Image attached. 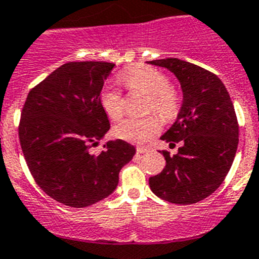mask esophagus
<instances>
[{
	"label": "esophagus",
	"instance_id": "esophagus-1",
	"mask_svg": "<svg viewBox=\"0 0 259 259\" xmlns=\"http://www.w3.org/2000/svg\"><path fill=\"white\" fill-rule=\"evenodd\" d=\"M136 151H137V154H145V153H148L149 149L148 148H144V146H137Z\"/></svg>",
	"mask_w": 259,
	"mask_h": 259
}]
</instances>
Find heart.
I'll use <instances>...</instances> for the list:
<instances>
[{
  "label": "heart",
  "mask_w": 259,
  "mask_h": 259,
  "mask_svg": "<svg viewBox=\"0 0 259 259\" xmlns=\"http://www.w3.org/2000/svg\"><path fill=\"white\" fill-rule=\"evenodd\" d=\"M125 86L131 90H141L150 95L149 110L158 111L165 118L172 117L179 108V95L169 87V79L164 73L150 66H135L123 77ZM100 103L105 113L114 120L124 114V99L119 89L108 86L101 91ZM162 122L156 115L146 118H127L114 127L118 139L135 144H144L159 134Z\"/></svg>",
  "instance_id": "obj_1"
}]
</instances>
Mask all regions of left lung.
Masks as SVG:
<instances>
[{"label":"left lung","instance_id":"left-lung-1","mask_svg":"<svg viewBox=\"0 0 259 259\" xmlns=\"http://www.w3.org/2000/svg\"><path fill=\"white\" fill-rule=\"evenodd\" d=\"M176 75L182 105L160 139L181 142L176 155L163 151L165 167L149 179L156 196L169 203L194 204L224 182L239 144V124L226 87L215 74L176 58L148 61Z\"/></svg>","mask_w":259,"mask_h":259}]
</instances>
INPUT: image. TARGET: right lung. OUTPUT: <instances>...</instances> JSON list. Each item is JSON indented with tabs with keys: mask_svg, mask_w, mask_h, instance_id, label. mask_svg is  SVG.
I'll return each instance as SVG.
<instances>
[{
	"mask_svg": "<svg viewBox=\"0 0 259 259\" xmlns=\"http://www.w3.org/2000/svg\"><path fill=\"white\" fill-rule=\"evenodd\" d=\"M113 68L103 61L64 64L30 90L21 110L19 139L33 179L68 207H90L110 195L136 154L123 140L90 153L110 130L100 94Z\"/></svg>",
	"mask_w": 259,
	"mask_h": 259,
	"instance_id": "add662e5",
	"label": "right lung"
}]
</instances>
